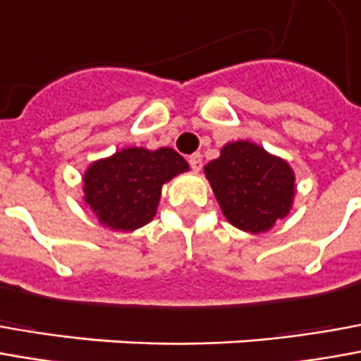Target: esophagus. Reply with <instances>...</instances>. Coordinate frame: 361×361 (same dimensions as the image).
<instances>
[{"mask_svg": "<svg viewBox=\"0 0 361 361\" xmlns=\"http://www.w3.org/2000/svg\"><path fill=\"white\" fill-rule=\"evenodd\" d=\"M188 163H190V166H192V171H195V173H198V171L202 169V155H200V153L190 155L188 157Z\"/></svg>", "mask_w": 361, "mask_h": 361, "instance_id": "esophagus-1", "label": "esophagus"}]
</instances>
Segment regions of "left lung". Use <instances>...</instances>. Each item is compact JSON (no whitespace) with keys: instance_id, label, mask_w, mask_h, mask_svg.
<instances>
[{"instance_id":"8db88e82","label":"left lung","mask_w":361,"mask_h":361,"mask_svg":"<svg viewBox=\"0 0 361 361\" xmlns=\"http://www.w3.org/2000/svg\"><path fill=\"white\" fill-rule=\"evenodd\" d=\"M204 173L226 220L242 232H269L293 208L295 171L257 143H226Z\"/></svg>"}]
</instances>
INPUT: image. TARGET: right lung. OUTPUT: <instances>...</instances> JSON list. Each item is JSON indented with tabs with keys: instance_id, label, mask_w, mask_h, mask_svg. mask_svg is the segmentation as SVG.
<instances>
[{
	"instance_id": "add662e5",
	"label": "right lung",
	"mask_w": 361,
	"mask_h": 361,
	"mask_svg": "<svg viewBox=\"0 0 361 361\" xmlns=\"http://www.w3.org/2000/svg\"><path fill=\"white\" fill-rule=\"evenodd\" d=\"M186 171L175 149L126 147L86 169L82 200L102 226L133 232L155 218L163 185Z\"/></svg>"
}]
</instances>
